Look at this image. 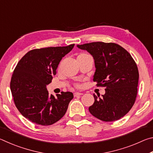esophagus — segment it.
<instances>
[{
  "instance_id": "34e87169",
  "label": "esophagus",
  "mask_w": 153,
  "mask_h": 153,
  "mask_svg": "<svg viewBox=\"0 0 153 153\" xmlns=\"http://www.w3.org/2000/svg\"><path fill=\"white\" fill-rule=\"evenodd\" d=\"M82 94H83L82 93H81V92H75L74 94V97H79V96H81V95H82Z\"/></svg>"
}]
</instances>
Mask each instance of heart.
<instances>
[{
    "label": "heart",
    "mask_w": 153,
    "mask_h": 153,
    "mask_svg": "<svg viewBox=\"0 0 153 153\" xmlns=\"http://www.w3.org/2000/svg\"><path fill=\"white\" fill-rule=\"evenodd\" d=\"M86 55H86V54L82 53V54H80V55L77 56V57H80V56H86ZM77 86H78V85H77Z\"/></svg>",
    "instance_id": "heart-1"
}]
</instances>
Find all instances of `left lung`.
Here are the masks:
<instances>
[{"mask_svg":"<svg viewBox=\"0 0 153 153\" xmlns=\"http://www.w3.org/2000/svg\"><path fill=\"white\" fill-rule=\"evenodd\" d=\"M77 47L93 56L96 68L93 81L97 86L106 87L102 97L94 94L90 113L103 121L120 120L136 100L139 73L135 61L126 49L115 43L97 42Z\"/></svg>","mask_w":153,"mask_h":153,"instance_id":"left-lung-1","label":"left lung"}]
</instances>
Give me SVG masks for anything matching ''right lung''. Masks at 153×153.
Here are the masks:
<instances>
[{
    "label": "right lung",
    "instance_id": "add662e5",
    "mask_svg": "<svg viewBox=\"0 0 153 153\" xmlns=\"http://www.w3.org/2000/svg\"><path fill=\"white\" fill-rule=\"evenodd\" d=\"M74 45L33 49L17 63L10 87L17 109L32 122L52 125L65 114L73 93L62 92L55 97L48 94L46 86L56 74L62 58Z\"/></svg>",
    "mask_w": 153,
    "mask_h": 153
}]
</instances>
